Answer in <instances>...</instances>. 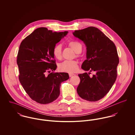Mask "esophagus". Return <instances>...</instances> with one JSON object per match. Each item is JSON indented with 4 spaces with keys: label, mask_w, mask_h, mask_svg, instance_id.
<instances>
[{
    "label": "esophagus",
    "mask_w": 135,
    "mask_h": 135,
    "mask_svg": "<svg viewBox=\"0 0 135 135\" xmlns=\"http://www.w3.org/2000/svg\"><path fill=\"white\" fill-rule=\"evenodd\" d=\"M69 76H70V77H72V76H73V75H75L74 73H69Z\"/></svg>",
    "instance_id": "obj_1"
}]
</instances>
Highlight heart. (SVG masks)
<instances>
[{
  "label": "heart",
  "instance_id": "b5f03b06",
  "mask_svg": "<svg viewBox=\"0 0 135 135\" xmlns=\"http://www.w3.org/2000/svg\"><path fill=\"white\" fill-rule=\"evenodd\" d=\"M69 46L76 53L79 54L81 52L83 46L81 44L77 41H71L69 43ZM54 56L58 60L62 58V48L61 45L58 44L53 49ZM59 69L62 71L67 72H74L78 69V63L74 60H65L61 63L59 65Z\"/></svg>",
  "mask_w": 135,
  "mask_h": 135
}]
</instances>
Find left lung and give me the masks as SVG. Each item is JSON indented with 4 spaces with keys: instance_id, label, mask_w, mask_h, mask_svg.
<instances>
[{
    "instance_id": "8db88e82",
    "label": "left lung",
    "mask_w": 135,
    "mask_h": 135,
    "mask_svg": "<svg viewBox=\"0 0 135 135\" xmlns=\"http://www.w3.org/2000/svg\"><path fill=\"white\" fill-rule=\"evenodd\" d=\"M73 35L86 46V58L81 69L96 73L78 74L80 83L77 92L80 98L89 101L101 99L110 91L117 77L119 58L115 45L103 33L93 26L75 31Z\"/></svg>"
}]
</instances>
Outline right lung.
Returning a JSON list of instances; mask_svg holds the SVG:
<instances>
[{"label":"right lung","mask_w":135,"mask_h":135,"mask_svg":"<svg viewBox=\"0 0 135 135\" xmlns=\"http://www.w3.org/2000/svg\"><path fill=\"white\" fill-rule=\"evenodd\" d=\"M68 33L40 27L21 43L17 60L20 82L30 97L39 103L48 104L56 100L61 84L69 78L67 73H50L57 67L53 49Z\"/></svg>","instance_id":"obj_1"}]
</instances>
